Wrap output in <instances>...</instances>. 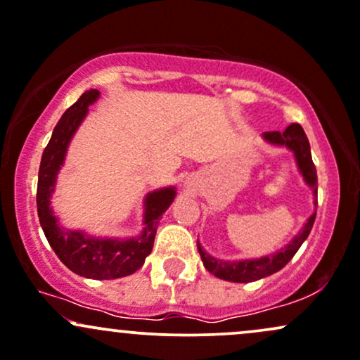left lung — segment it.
<instances>
[{"label": "left lung", "mask_w": 360, "mask_h": 360, "mask_svg": "<svg viewBox=\"0 0 360 360\" xmlns=\"http://www.w3.org/2000/svg\"><path fill=\"white\" fill-rule=\"evenodd\" d=\"M262 136H264V139L267 141L269 144H272V146L288 148L294 153V158H296L297 168H300L302 179H304L306 184L313 188L314 205H318L316 168H314L313 158H311L309 141L300 124H290L284 132H264ZM314 217H316V211L311 214L308 221H306V224L302 226L301 231L297 233L284 248L272 253V255L253 258V260H221V258L209 255V253L202 248L199 241H197V248H199L202 264H204V267L207 269L212 276L229 282H253L258 281V278L272 276V274L284 269L290 258L296 255L300 246L304 243L306 238L309 236L311 228H313L314 224Z\"/></svg>", "instance_id": "left-lung-1"}]
</instances>
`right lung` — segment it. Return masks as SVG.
I'll return each mask as SVG.
<instances>
[{
  "instance_id": "1",
  "label": "right lung",
  "mask_w": 360,
  "mask_h": 360,
  "mask_svg": "<svg viewBox=\"0 0 360 360\" xmlns=\"http://www.w3.org/2000/svg\"><path fill=\"white\" fill-rule=\"evenodd\" d=\"M98 90L84 91L72 103L58 126L52 131L51 141L42 153L37 184V212L44 234L59 260L78 276L96 281H108L134 274L143 267L146 257L151 253L156 229L163 212L172 205L176 192L175 187H165L149 192L144 199L143 231L139 236L117 240V238H93L76 229H64L58 224L51 207V197L56 188V179L64 165L68 146L79 124L88 114V107L96 102Z\"/></svg>"
}]
</instances>
